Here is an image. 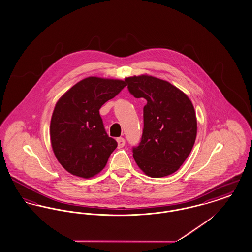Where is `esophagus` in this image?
Here are the masks:
<instances>
[{
  "mask_svg": "<svg viewBox=\"0 0 252 252\" xmlns=\"http://www.w3.org/2000/svg\"><path fill=\"white\" fill-rule=\"evenodd\" d=\"M117 141H118V148H122L125 145V139L123 137H118Z\"/></svg>",
  "mask_w": 252,
  "mask_h": 252,
  "instance_id": "obj_1",
  "label": "esophagus"
}]
</instances>
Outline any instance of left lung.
<instances>
[{"instance_id":"left-lung-1","label":"left lung","mask_w":252,"mask_h":252,"mask_svg":"<svg viewBox=\"0 0 252 252\" xmlns=\"http://www.w3.org/2000/svg\"><path fill=\"white\" fill-rule=\"evenodd\" d=\"M135 98H144L143 131L133 147L138 167L152 178L175 173L192 150L197 135V118L192 102L167 81L140 75L125 79Z\"/></svg>"}]
</instances>
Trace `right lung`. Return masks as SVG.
<instances>
[{
    "label": "right lung",
    "mask_w": 252,
    "mask_h": 252,
    "mask_svg": "<svg viewBox=\"0 0 252 252\" xmlns=\"http://www.w3.org/2000/svg\"><path fill=\"white\" fill-rule=\"evenodd\" d=\"M125 86L122 80L88 77L56 103L51 117V146L60 164L70 174L94 177L118 147L105 131L99 109Z\"/></svg>",
    "instance_id": "right-lung-1"
}]
</instances>
